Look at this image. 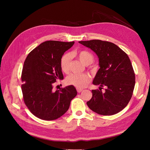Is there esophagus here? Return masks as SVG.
<instances>
[{
    "label": "esophagus",
    "instance_id": "esophagus-1",
    "mask_svg": "<svg viewBox=\"0 0 150 150\" xmlns=\"http://www.w3.org/2000/svg\"><path fill=\"white\" fill-rule=\"evenodd\" d=\"M83 89H80V88H76V91H77V92H78V93H80V92H81L82 91H83Z\"/></svg>",
    "mask_w": 150,
    "mask_h": 150
}]
</instances>
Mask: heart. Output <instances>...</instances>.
Returning <instances> with one entry per match:
<instances>
[{
	"mask_svg": "<svg viewBox=\"0 0 150 150\" xmlns=\"http://www.w3.org/2000/svg\"><path fill=\"white\" fill-rule=\"evenodd\" d=\"M76 57L84 65H89L93 62L94 58L93 54L86 50H80L76 53ZM72 57L70 54L66 53L62 57L60 61L61 69L65 74H69L70 69ZM66 83L68 84L73 85L77 88H84L91 81L89 75L86 74H72L66 78Z\"/></svg>",
	"mask_w": 150,
	"mask_h": 150,
	"instance_id": "1",
	"label": "heart"
}]
</instances>
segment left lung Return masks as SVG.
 <instances>
[{
  "mask_svg": "<svg viewBox=\"0 0 150 150\" xmlns=\"http://www.w3.org/2000/svg\"><path fill=\"white\" fill-rule=\"evenodd\" d=\"M90 48L99 58L100 68L93 81L99 90H92L88 107L98 114L111 115L121 111L130 101L135 86V74L131 61L115 44L106 41H80ZM105 86L106 89L101 91Z\"/></svg>",
  "mask_w": 150,
  "mask_h": 150,
  "instance_id": "left-lung-1",
  "label": "left lung"
}]
</instances>
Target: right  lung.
Wrapping results in <instances>:
<instances>
[{"label": "right lung", "instance_id": "1", "mask_svg": "<svg viewBox=\"0 0 150 150\" xmlns=\"http://www.w3.org/2000/svg\"><path fill=\"white\" fill-rule=\"evenodd\" d=\"M75 42L47 41L31 51L23 64L21 85L23 101L39 119L56 120L64 114L77 94L70 85L53 91L54 83L64 78L60 67L63 54Z\"/></svg>", "mask_w": 150, "mask_h": 150}]
</instances>
